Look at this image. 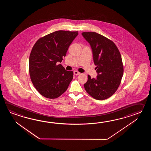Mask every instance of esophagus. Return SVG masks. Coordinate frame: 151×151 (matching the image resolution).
<instances>
[{
    "label": "esophagus",
    "instance_id": "34e87169",
    "mask_svg": "<svg viewBox=\"0 0 151 151\" xmlns=\"http://www.w3.org/2000/svg\"><path fill=\"white\" fill-rule=\"evenodd\" d=\"M73 73H74V75H76V76H78V75L80 74V72H79L78 71H74V72H73Z\"/></svg>",
    "mask_w": 151,
    "mask_h": 151
}]
</instances>
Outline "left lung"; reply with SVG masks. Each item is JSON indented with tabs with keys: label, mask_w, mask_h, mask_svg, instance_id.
I'll use <instances>...</instances> for the list:
<instances>
[{
	"label": "left lung",
	"mask_w": 151,
	"mask_h": 151,
	"mask_svg": "<svg viewBox=\"0 0 151 151\" xmlns=\"http://www.w3.org/2000/svg\"><path fill=\"white\" fill-rule=\"evenodd\" d=\"M81 35L92 48L98 74L96 78L88 76L83 85L85 89L96 99H106L116 92L122 79V56L115 44L103 35L96 32H83Z\"/></svg>",
	"instance_id": "1"
}]
</instances>
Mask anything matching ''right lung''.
Wrapping results in <instances>:
<instances>
[{
  "label": "right lung",
  "mask_w": 151,
  "mask_h": 151,
  "mask_svg": "<svg viewBox=\"0 0 151 151\" xmlns=\"http://www.w3.org/2000/svg\"><path fill=\"white\" fill-rule=\"evenodd\" d=\"M78 31H58L40 38L33 46L29 58V72L34 86L42 96L55 99L68 89L72 71L61 64Z\"/></svg>",
  "instance_id": "add662e5"
}]
</instances>
